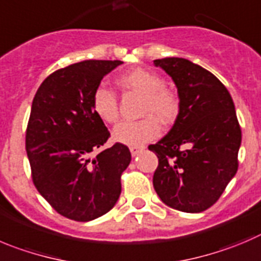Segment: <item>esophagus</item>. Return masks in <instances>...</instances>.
<instances>
[{
	"label": "esophagus",
	"mask_w": 261,
	"mask_h": 261,
	"mask_svg": "<svg viewBox=\"0 0 261 261\" xmlns=\"http://www.w3.org/2000/svg\"><path fill=\"white\" fill-rule=\"evenodd\" d=\"M140 150H142V147H130V152H131V155H133V157L138 155Z\"/></svg>",
	"instance_id": "34e87169"
}]
</instances>
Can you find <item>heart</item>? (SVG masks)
I'll return each mask as SVG.
<instances>
[{"label": "heart", "mask_w": 261, "mask_h": 261, "mask_svg": "<svg viewBox=\"0 0 261 261\" xmlns=\"http://www.w3.org/2000/svg\"><path fill=\"white\" fill-rule=\"evenodd\" d=\"M119 86L127 91L144 96L142 116L139 121H125L114 127L116 142L131 147H140L152 142L161 134V124L169 126L176 121L180 113V97L158 73L144 68H135L118 80ZM91 107L94 113L106 123H114L118 119V100L113 91L99 86L92 94Z\"/></svg>", "instance_id": "obj_1"}]
</instances>
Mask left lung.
I'll list each match as a JSON object with an SVG mask.
<instances>
[{"label": "left lung", "mask_w": 261, "mask_h": 261, "mask_svg": "<svg viewBox=\"0 0 261 261\" xmlns=\"http://www.w3.org/2000/svg\"><path fill=\"white\" fill-rule=\"evenodd\" d=\"M172 79L180 113L149 150L158 157L153 187L170 207L202 213L223 194L238 170L241 134L234 103L207 69L182 58L154 60Z\"/></svg>", "instance_id": "left-lung-1"}]
</instances>
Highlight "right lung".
Wrapping results in <instances>:
<instances>
[{"label":"right lung","mask_w":261,"mask_h":261,"mask_svg":"<svg viewBox=\"0 0 261 261\" xmlns=\"http://www.w3.org/2000/svg\"><path fill=\"white\" fill-rule=\"evenodd\" d=\"M121 60H85L51 73L32 103L25 149L32 180L60 215L90 221L108 213L121 194L131 153L116 143L91 107L92 94Z\"/></svg>","instance_id":"1"}]
</instances>
